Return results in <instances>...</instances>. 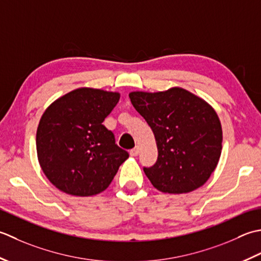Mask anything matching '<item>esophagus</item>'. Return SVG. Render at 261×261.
<instances>
[{"label":"esophagus","mask_w":261,"mask_h":261,"mask_svg":"<svg viewBox=\"0 0 261 261\" xmlns=\"http://www.w3.org/2000/svg\"><path fill=\"white\" fill-rule=\"evenodd\" d=\"M129 154L132 156H137L138 154H140V147L138 146H135L134 148H133V150H130L129 151Z\"/></svg>","instance_id":"esophagus-1"}]
</instances>
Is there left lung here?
<instances>
[{"label": "left lung", "mask_w": 261, "mask_h": 261, "mask_svg": "<svg viewBox=\"0 0 261 261\" xmlns=\"http://www.w3.org/2000/svg\"><path fill=\"white\" fill-rule=\"evenodd\" d=\"M129 99L155 136L158 160L143 168L151 184L168 194L201 187L221 156L222 127L215 110L181 88L132 92Z\"/></svg>", "instance_id": "obj_1"}]
</instances>
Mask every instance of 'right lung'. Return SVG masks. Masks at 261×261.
Listing matches in <instances>:
<instances>
[{"label":"right lung","instance_id":"add662e5","mask_svg":"<svg viewBox=\"0 0 261 261\" xmlns=\"http://www.w3.org/2000/svg\"><path fill=\"white\" fill-rule=\"evenodd\" d=\"M119 98L117 92L81 88L54 101L42 114L37 154L56 188L73 196H92L108 188L129 156L102 125Z\"/></svg>","mask_w":261,"mask_h":261}]
</instances>
